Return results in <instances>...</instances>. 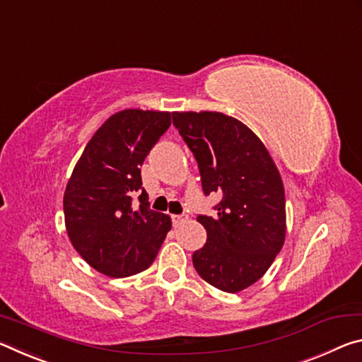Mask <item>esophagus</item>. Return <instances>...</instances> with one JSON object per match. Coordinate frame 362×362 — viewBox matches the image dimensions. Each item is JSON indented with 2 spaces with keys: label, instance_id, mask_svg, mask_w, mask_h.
<instances>
[{
  "label": "esophagus",
  "instance_id": "1",
  "mask_svg": "<svg viewBox=\"0 0 362 362\" xmlns=\"http://www.w3.org/2000/svg\"><path fill=\"white\" fill-rule=\"evenodd\" d=\"M187 220H189V216L186 215V213H181V215H173V216H171V223H173L175 228L181 226V224L186 223Z\"/></svg>",
  "mask_w": 362,
  "mask_h": 362
}]
</instances>
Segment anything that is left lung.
<instances>
[{
    "instance_id": "1",
    "label": "left lung",
    "mask_w": 362,
    "mask_h": 362,
    "mask_svg": "<svg viewBox=\"0 0 362 362\" xmlns=\"http://www.w3.org/2000/svg\"><path fill=\"white\" fill-rule=\"evenodd\" d=\"M173 125L194 153L204 194L221 197L215 216H197L206 244L194 252V268L210 286L240 292L268 271L284 245L279 171L258 136L233 117L175 112Z\"/></svg>"
}]
</instances>
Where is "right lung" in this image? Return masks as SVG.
Returning a JSON list of instances; mask_svg holds the SVG:
<instances>
[{"label": "right lung", "mask_w": 362, "mask_h": 362, "mask_svg": "<svg viewBox=\"0 0 362 362\" xmlns=\"http://www.w3.org/2000/svg\"><path fill=\"white\" fill-rule=\"evenodd\" d=\"M170 125L168 112H118L75 165L64 194L67 234L81 258L105 276L128 277L149 268L171 229L170 216L151 210L141 180L142 162Z\"/></svg>", "instance_id": "right-lung-1"}]
</instances>
